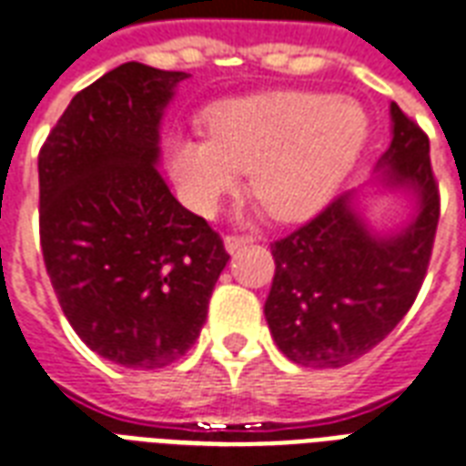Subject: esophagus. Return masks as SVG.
<instances>
[{"mask_svg": "<svg viewBox=\"0 0 466 466\" xmlns=\"http://www.w3.org/2000/svg\"><path fill=\"white\" fill-rule=\"evenodd\" d=\"M251 237H234V234H229V237H225V248L229 251V254H234L237 248L247 247V244H251Z\"/></svg>", "mask_w": 466, "mask_h": 466, "instance_id": "34e87169", "label": "esophagus"}]
</instances>
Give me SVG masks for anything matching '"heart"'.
<instances>
[{"mask_svg": "<svg viewBox=\"0 0 466 466\" xmlns=\"http://www.w3.org/2000/svg\"><path fill=\"white\" fill-rule=\"evenodd\" d=\"M209 137L177 131L168 168L177 193L212 215L248 168V190L273 219L308 218L337 193L369 137L360 102L325 92L283 90L212 109Z\"/></svg>", "mask_w": 466, "mask_h": 466, "instance_id": "1", "label": "heart"}]
</instances>
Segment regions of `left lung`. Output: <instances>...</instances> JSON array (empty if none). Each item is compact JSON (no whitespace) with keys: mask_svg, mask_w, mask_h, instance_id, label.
Listing matches in <instances>:
<instances>
[{"mask_svg":"<svg viewBox=\"0 0 466 466\" xmlns=\"http://www.w3.org/2000/svg\"><path fill=\"white\" fill-rule=\"evenodd\" d=\"M383 190L413 198L393 232L371 229L357 193L273 241L276 261L264 315L273 342L296 364L339 369L374 350L410 310L431 264L440 219L438 183L425 131L390 102V147L376 163Z\"/></svg>","mask_w":466,"mask_h":466,"instance_id":"left-lung-1","label":"left lung"}]
</instances>
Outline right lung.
Returning <instances> with one entry per match:
<instances>
[{"mask_svg":"<svg viewBox=\"0 0 466 466\" xmlns=\"http://www.w3.org/2000/svg\"><path fill=\"white\" fill-rule=\"evenodd\" d=\"M187 77L124 63L77 92L38 154L41 248L77 337L127 369L180 360L229 261L158 173L161 119Z\"/></svg>","mask_w":466,"mask_h":466,"instance_id":"obj_1","label":"right lung"}]
</instances>
